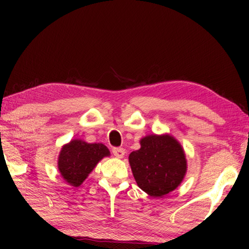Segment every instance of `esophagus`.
Masks as SVG:
<instances>
[{
    "mask_svg": "<svg viewBox=\"0 0 249 249\" xmlns=\"http://www.w3.org/2000/svg\"><path fill=\"white\" fill-rule=\"evenodd\" d=\"M112 153H113V155L115 156V158L121 159V158H124V149L122 147H113L112 148Z\"/></svg>",
    "mask_w": 249,
    "mask_h": 249,
    "instance_id": "1",
    "label": "esophagus"
}]
</instances>
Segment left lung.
Instances as JSON below:
<instances>
[{"mask_svg": "<svg viewBox=\"0 0 249 249\" xmlns=\"http://www.w3.org/2000/svg\"><path fill=\"white\" fill-rule=\"evenodd\" d=\"M129 163L139 188L153 197H162L176 189L187 169L183 149L168 135L142 138L141 148L129 155Z\"/></svg>", "mask_w": 249, "mask_h": 249, "instance_id": "1", "label": "left lung"}]
</instances>
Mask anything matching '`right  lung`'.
<instances>
[{
    "label": "right lung",
    "instance_id": "right-lung-1",
    "mask_svg": "<svg viewBox=\"0 0 249 249\" xmlns=\"http://www.w3.org/2000/svg\"><path fill=\"white\" fill-rule=\"evenodd\" d=\"M108 155L110 151L103 144H88L86 142L74 139L62 147L57 166L61 176L70 185L78 187L87 178L98 161Z\"/></svg>",
    "mask_w": 249,
    "mask_h": 249
}]
</instances>
